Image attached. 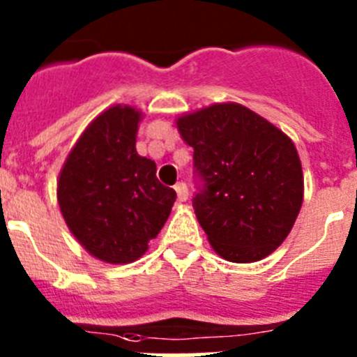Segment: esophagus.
Segmentation results:
<instances>
[{
  "instance_id": "1",
  "label": "esophagus",
  "mask_w": 357,
  "mask_h": 357,
  "mask_svg": "<svg viewBox=\"0 0 357 357\" xmlns=\"http://www.w3.org/2000/svg\"><path fill=\"white\" fill-rule=\"evenodd\" d=\"M175 191H176V198H178V202L188 200L189 191H188V185H185L184 182H178V184H175Z\"/></svg>"
}]
</instances>
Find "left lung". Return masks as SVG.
<instances>
[{
  "instance_id": "8db88e82",
  "label": "left lung",
  "mask_w": 357,
  "mask_h": 357,
  "mask_svg": "<svg viewBox=\"0 0 357 357\" xmlns=\"http://www.w3.org/2000/svg\"><path fill=\"white\" fill-rule=\"evenodd\" d=\"M202 184L193 207L211 247L230 263H255L288 238L304 200L298 151L284 132L239 103L176 118Z\"/></svg>"
}]
</instances>
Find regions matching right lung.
Returning a JSON list of instances; mask_svg holds the SVG:
<instances>
[{
  "label": "right lung",
  "mask_w": 357,
  "mask_h": 357,
  "mask_svg": "<svg viewBox=\"0 0 357 357\" xmlns=\"http://www.w3.org/2000/svg\"><path fill=\"white\" fill-rule=\"evenodd\" d=\"M143 112L130 105L103 110L85 128L56 181L66 225L93 257L134 263L172 213L176 193L157 181V166L135 150Z\"/></svg>",
  "instance_id": "add662e5"
}]
</instances>
